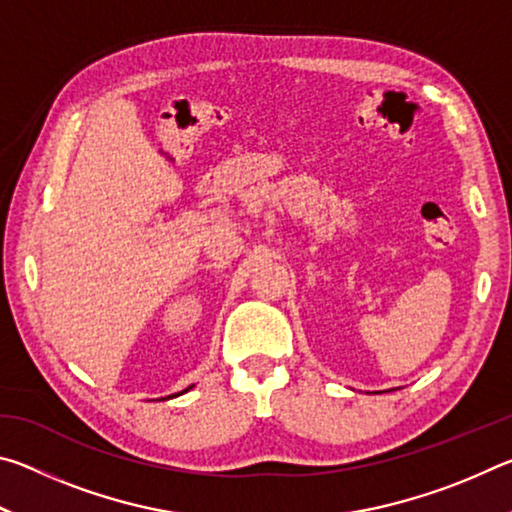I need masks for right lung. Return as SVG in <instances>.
Here are the masks:
<instances>
[{"label":"right lung","mask_w":512,"mask_h":512,"mask_svg":"<svg viewBox=\"0 0 512 512\" xmlns=\"http://www.w3.org/2000/svg\"><path fill=\"white\" fill-rule=\"evenodd\" d=\"M189 388H194V386H189ZM189 388H185V391H180V393H176V395H169V397H164V400H171V397H178V395H183V393H187Z\"/></svg>","instance_id":"1"}]
</instances>
